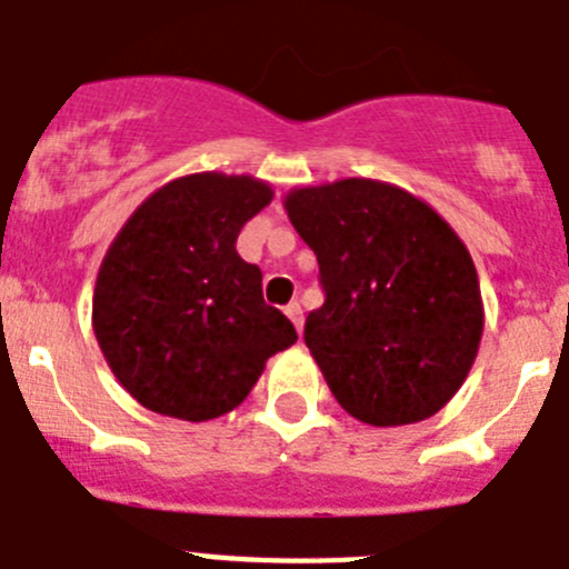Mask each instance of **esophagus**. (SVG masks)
Wrapping results in <instances>:
<instances>
[{
    "label": "esophagus",
    "instance_id": "obj_1",
    "mask_svg": "<svg viewBox=\"0 0 569 569\" xmlns=\"http://www.w3.org/2000/svg\"><path fill=\"white\" fill-rule=\"evenodd\" d=\"M284 313H288V319L293 321L296 330H299V333H301V328H305V310H301L299 301H290L288 308H284Z\"/></svg>",
    "mask_w": 569,
    "mask_h": 569
}]
</instances>
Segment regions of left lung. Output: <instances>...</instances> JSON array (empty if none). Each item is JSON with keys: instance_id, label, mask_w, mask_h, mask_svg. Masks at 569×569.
Here are the masks:
<instances>
[{"instance_id": "left-lung-1", "label": "left lung", "mask_w": 569, "mask_h": 569, "mask_svg": "<svg viewBox=\"0 0 569 569\" xmlns=\"http://www.w3.org/2000/svg\"><path fill=\"white\" fill-rule=\"evenodd\" d=\"M284 210L319 261L325 305L305 321V345L336 401L373 427L439 413L485 330L465 241L419 196L379 179L296 188Z\"/></svg>"}]
</instances>
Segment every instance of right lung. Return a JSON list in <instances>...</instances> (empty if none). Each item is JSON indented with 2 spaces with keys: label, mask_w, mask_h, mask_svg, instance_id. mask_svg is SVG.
I'll use <instances>...</instances> for the list:
<instances>
[{
  "label": "right lung",
  "mask_w": 569,
  "mask_h": 569,
  "mask_svg": "<svg viewBox=\"0 0 569 569\" xmlns=\"http://www.w3.org/2000/svg\"><path fill=\"white\" fill-rule=\"evenodd\" d=\"M273 199L253 176H179L110 241L93 288V333L116 381L153 413L208 421L248 399L270 356L299 336L264 305L261 270L236 239Z\"/></svg>",
  "instance_id": "obj_1"
}]
</instances>
